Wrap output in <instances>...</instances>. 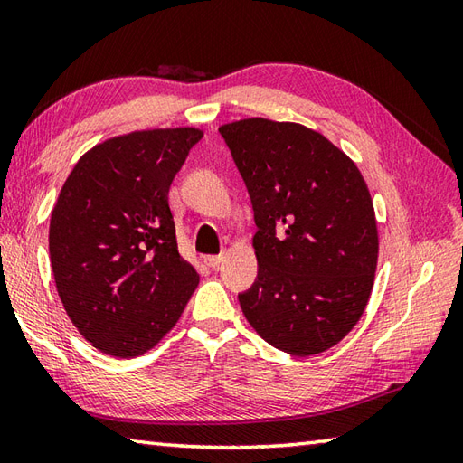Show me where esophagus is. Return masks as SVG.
<instances>
[{"mask_svg": "<svg viewBox=\"0 0 463 463\" xmlns=\"http://www.w3.org/2000/svg\"><path fill=\"white\" fill-rule=\"evenodd\" d=\"M224 260V252H221V254H211V257H204V264L206 267H211V269H216L219 267V264Z\"/></svg>", "mask_w": 463, "mask_h": 463, "instance_id": "1", "label": "esophagus"}]
</instances>
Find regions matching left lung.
<instances>
[{
	"label": "left lung",
	"mask_w": 463,
	"mask_h": 463,
	"mask_svg": "<svg viewBox=\"0 0 463 463\" xmlns=\"http://www.w3.org/2000/svg\"><path fill=\"white\" fill-rule=\"evenodd\" d=\"M250 194L259 274L239 294L270 346L312 356L338 344L366 308L378 264L372 196L326 137L262 117L222 125Z\"/></svg>",
	"instance_id": "left-lung-1"
}]
</instances>
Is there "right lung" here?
Here are the masks:
<instances>
[{
	"label": "right lung",
	"mask_w": 463,
	"mask_h": 463,
	"mask_svg": "<svg viewBox=\"0 0 463 463\" xmlns=\"http://www.w3.org/2000/svg\"><path fill=\"white\" fill-rule=\"evenodd\" d=\"M201 129L113 137L69 173L49 222V257L67 317L97 350L149 352L199 284L176 249L169 189Z\"/></svg>",
	"instance_id": "obj_1"
}]
</instances>
